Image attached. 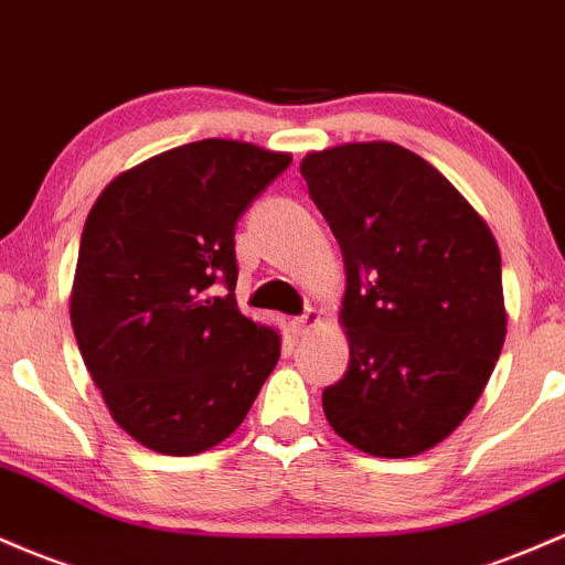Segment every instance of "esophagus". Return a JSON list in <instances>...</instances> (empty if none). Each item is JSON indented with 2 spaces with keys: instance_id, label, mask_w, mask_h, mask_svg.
<instances>
[{
  "instance_id": "esophagus-1",
  "label": "esophagus",
  "mask_w": 565,
  "mask_h": 565,
  "mask_svg": "<svg viewBox=\"0 0 565 565\" xmlns=\"http://www.w3.org/2000/svg\"><path fill=\"white\" fill-rule=\"evenodd\" d=\"M319 321H321V313L316 311V308H308L306 313L297 316V319H292V324H289V327H292V332L297 334V338H300V334H308V332H311L313 327L319 324Z\"/></svg>"
}]
</instances>
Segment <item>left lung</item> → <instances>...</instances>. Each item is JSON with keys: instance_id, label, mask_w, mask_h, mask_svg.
<instances>
[{"instance_id": "8db88e82", "label": "left lung", "mask_w": 565, "mask_h": 565, "mask_svg": "<svg viewBox=\"0 0 565 565\" xmlns=\"http://www.w3.org/2000/svg\"><path fill=\"white\" fill-rule=\"evenodd\" d=\"M300 173L345 265L351 362L321 394L327 420L362 454H424L472 413L504 345L491 227L429 160L394 141L308 152Z\"/></svg>"}]
</instances>
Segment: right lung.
<instances>
[{"instance_id":"obj_1","label":"right lung","mask_w":565,"mask_h":565,"mask_svg":"<svg viewBox=\"0 0 565 565\" xmlns=\"http://www.w3.org/2000/svg\"><path fill=\"white\" fill-rule=\"evenodd\" d=\"M289 152L235 139L173 147L115 177L79 238L70 316L128 437L195 456L244 424L281 334L235 302V222Z\"/></svg>"}]
</instances>
